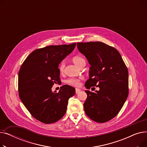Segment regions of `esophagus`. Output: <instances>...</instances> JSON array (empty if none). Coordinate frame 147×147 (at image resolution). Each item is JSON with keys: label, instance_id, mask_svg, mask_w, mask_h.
Returning a JSON list of instances; mask_svg holds the SVG:
<instances>
[{"label": "esophagus", "instance_id": "esophagus-1", "mask_svg": "<svg viewBox=\"0 0 147 147\" xmlns=\"http://www.w3.org/2000/svg\"><path fill=\"white\" fill-rule=\"evenodd\" d=\"M80 89H78V88H76V94H78L79 93V92H80Z\"/></svg>", "mask_w": 147, "mask_h": 147}]
</instances>
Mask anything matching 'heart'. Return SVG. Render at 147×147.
<instances>
[{"instance_id":"1","label":"heart","mask_w":147,"mask_h":147,"mask_svg":"<svg viewBox=\"0 0 147 147\" xmlns=\"http://www.w3.org/2000/svg\"><path fill=\"white\" fill-rule=\"evenodd\" d=\"M72 61L73 63L78 67H80L82 64L86 63L85 59L83 58L80 57V56H76L73 58ZM65 64L64 63H61L59 66V69L61 72H63L64 71ZM68 84H71V85L74 86H78L80 84V79H75V78H71L69 79L66 82Z\"/></svg>"}]
</instances>
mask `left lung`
Wrapping results in <instances>:
<instances>
[{
	"instance_id": "obj_1",
	"label": "left lung",
	"mask_w": 147,
	"mask_h": 147,
	"mask_svg": "<svg viewBox=\"0 0 147 147\" xmlns=\"http://www.w3.org/2000/svg\"><path fill=\"white\" fill-rule=\"evenodd\" d=\"M77 46L90 65L85 87L99 88L95 92L85 90L84 111L96 122L109 121L117 115L127 98V68L119 51L102 42L78 43Z\"/></svg>"
}]
</instances>
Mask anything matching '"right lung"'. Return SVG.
I'll return each mask as SVG.
<instances>
[{
  "label": "right lung",
  "instance_id": "add662e5",
  "mask_svg": "<svg viewBox=\"0 0 147 147\" xmlns=\"http://www.w3.org/2000/svg\"><path fill=\"white\" fill-rule=\"evenodd\" d=\"M70 45H52L31 53L18 73V92L22 102L36 119L45 124L55 123L66 113L68 101L75 89L65 84L59 92L52 91L60 81L59 64L76 47Z\"/></svg>",
  "mask_w": 147,
  "mask_h": 147
}]
</instances>
